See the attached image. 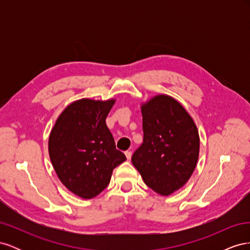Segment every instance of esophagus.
I'll use <instances>...</instances> for the list:
<instances>
[{
	"label": "esophagus",
	"instance_id": "34e87169",
	"mask_svg": "<svg viewBox=\"0 0 250 250\" xmlns=\"http://www.w3.org/2000/svg\"><path fill=\"white\" fill-rule=\"evenodd\" d=\"M125 155H126V158H127V160H128V161H130L131 155H132L131 151H126V152H125Z\"/></svg>",
	"mask_w": 250,
	"mask_h": 250
}]
</instances>
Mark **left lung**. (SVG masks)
Returning a JSON list of instances; mask_svg holds the SVG:
<instances>
[{
  "label": "left lung",
  "mask_w": 250,
  "mask_h": 250,
  "mask_svg": "<svg viewBox=\"0 0 250 250\" xmlns=\"http://www.w3.org/2000/svg\"><path fill=\"white\" fill-rule=\"evenodd\" d=\"M141 110L144 139L131 162L150 188L169 196L187 184L197 165V126L183 105L168 95L152 97Z\"/></svg>",
  "instance_id": "obj_1"
}]
</instances>
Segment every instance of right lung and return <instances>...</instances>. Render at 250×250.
Wrapping results in <instances>:
<instances>
[{"mask_svg":"<svg viewBox=\"0 0 250 250\" xmlns=\"http://www.w3.org/2000/svg\"><path fill=\"white\" fill-rule=\"evenodd\" d=\"M116 99L74 101L57 118L49 137V155L58 178L73 194L92 199L126 161L116 149L105 120Z\"/></svg>","mask_w":250,"mask_h":250,"instance_id":"obj_1","label":"right lung"}]
</instances>
